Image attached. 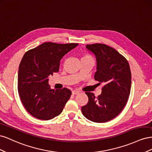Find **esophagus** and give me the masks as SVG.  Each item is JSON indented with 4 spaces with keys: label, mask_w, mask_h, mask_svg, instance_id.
Listing matches in <instances>:
<instances>
[{
    "label": "esophagus",
    "mask_w": 152,
    "mask_h": 152,
    "mask_svg": "<svg viewBox=\"0 0 152 152\" xmlns=\"http://www.w3.org/2000/svg\"><path fill=\"white\" fill-rule=\"evenodd\" d=\"M78 94H79V91H72V94H73V95Z\"/></svg>",
    "instance_id": "esophagus-1"
}]
</instances>
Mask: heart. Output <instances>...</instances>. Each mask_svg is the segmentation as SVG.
<instances>
[{
    "label": "heart",
    "instance_id": "heart-1",
    "mask_svg": "<svg viewBox=\"0 0 152 152\" xmlns=\"http://www.w3.org/2000/svg\"><path fill=\"white\" fill-rule=\"evenodd\" d=\"M84 58H92V57L88 54H85V55H84V56H82L81 59H84Z\"/></svg>",
    "mask_w": 152,
    "mask_h": 152
}]
</instances>
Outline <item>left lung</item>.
<instances>
[{"label":"left lung","instance_id":"8db88e82","mask_svg":"<svg viewBox=\"0 0 152 152\" xmlns=\"http://www.w3.org/2000/svg\"><path fill=\"white\" fill-rule=\"evenodd\" d=\"M86 47L96 58L94 79L104 86L97 98L86 92L89 100L82 107V112L91 121L106 122L116 117L127 103L131 87L129 65L122 54L107 45L87 44Z\"/></svg>","mask_w":152,"mask_h":152}]
</instances>
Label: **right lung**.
<instances>
[{
  "mask_svg": "<svg viewBox=\"0 0 152 152\" xmlns=\"http://www.w3.org/2000/svg\"><path fill=\"white\" fill-rule=\"evenodd\" d=\"M78 45L45 42L24 54L18 70V90L24 107L33 117L48 121L62 112L72 92L66 87L52 89L49 77L58 72L62 58Z\"/></svg>",
  "mask_w": 152,
  "mask_h": 152,
  "instance_id": "1",
  "label": "right lung"
}]
</instances>
